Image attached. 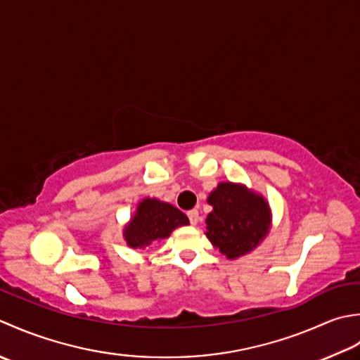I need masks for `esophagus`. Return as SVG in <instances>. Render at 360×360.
<instances>
[{"instance_id": "34e87169", "label": "esophagus", "mask_w": 360, "mask_h": 360, "mask_svg": "<svg viewBox=\"0 0 360 360\" xmlns=\"http://www.w3.org/2000/svg\"><path fill=\"white\" fill-rule=\"evenodd\" d=\"M188 217H189L191 225H197V222H199V211L197 210L188 211Z\"/></svg>"}]
</instances>
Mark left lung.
I'll return each instance as SVG.
<instances>
[{
  "label": "left lung",
  "instance_id": "left-lung-1",
  "mask_svg": "<svg viewBox=\"0 0 360 360\" xmlns=\"http://www.w3.org/2000/svg\"><path fill=\"white\" fill-rule=\"evenodd\" d=\"M207 238L229 259L252 252L267 236L272 224L269 203L239 183H219L208 197Z\"/></svg>",
  "mask_w": 360,
  "mask_h": 360
}]
</instances>
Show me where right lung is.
<instances>
[{
    "instance_id": "add662e5",
    "label": "right lung",
    "mask_w": 360,
    "mask_h": 360,
    "mask_svg": "<svg viewBox=\"0 0 360 360\" xmlns=\"http://www.w3.org/2000/svg\"><path fill=\"white\" fill-rule=\"evenodd\" d=\"M186 214L174 205L158 199H144L138 203L135 216L124 229V238L131 248H144L152 242L169 238L181 225H188Z\"/></svg>"
}]
</instances>
